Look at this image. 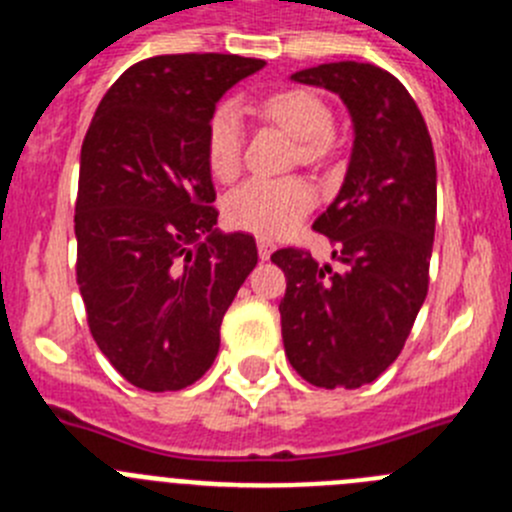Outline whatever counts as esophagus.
<instances>
[{
    "label": "esophagus",
    "instance_id": "esophagus-1",
    "mask_svg": "<svg viewBox=\"0 0 512 512\" xmlns=\"http://www.w3.org/2000/svg\"><path fill=\"white\" fill-rule=\"evenodd\" d=\"M256 246H259V256H261V259H269L271 251H274V243H271L269 238H259V241H256Z\"/></svg>",
    "mask_w": 512,
    "mask_h": 512
}]
</instances>
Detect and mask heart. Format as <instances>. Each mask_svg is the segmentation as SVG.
<instances>
[{
	"label": "heart",
	"instance_id": "1",
	"mask_svg": "<svg viewBox=\"0 0 512 512\" xmlns=\"http://www.w3.org/2000/svg\"><path fill=\"white\" fill-rule=\"evenodd\" d=\"M264 114L302 142V157L325 154L332 134V114L309 91H281L264 101ZM243 149V119L236 103H223L208 121L205 157L218 180L238 172ZM314 190L302 177H251L233 187L223 200L228 223L261 238H281L312 210Z\"/></svg>",
	"mask_w": 512,
	"mask_h": 512
}]
</instances>
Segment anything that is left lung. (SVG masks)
<instances>
[{"label": "left lung", "instance_id": "obj_1", "mask_svg": "<svg viewBox=\"0 0 512 512\" xmlns=\"http://www.w3.org/2000/svg\"><path fill=\"white\" fill-rule=\"evenodd\" d=\"M292 81L342 98L353 152L337 198L312 225L335 243L340 269L299 248L271 256L287 276L281 337L307 383L360 388L398 358L426 299L437 159L414 98L378 65L325 63Z\"/></svg>", "mask_w": 512, "mask_h": 512}]
</instances>
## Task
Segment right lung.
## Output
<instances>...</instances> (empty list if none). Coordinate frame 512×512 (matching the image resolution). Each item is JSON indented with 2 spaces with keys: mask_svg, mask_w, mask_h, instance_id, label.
Here are the masks:
<instances>
[{
  "mask_svg": "<svg viewBox=\"0 0 512 512\" xmlns=\"http://www.w3.org/2000/svg\"><path fill=\"white\" fill-rule=\"evenodd\" d=\"M264 65L220 53L142 60L88 126L75 274L93 340L131 386L180 391L203 378L259 261L253 236L215 228L205 134L223 93Z\"/></svg>",
  "mask_w": 512,
  "mask_h": 512,
  "instance_id": "1",
  "label": "right lung"
}]
</instances>
